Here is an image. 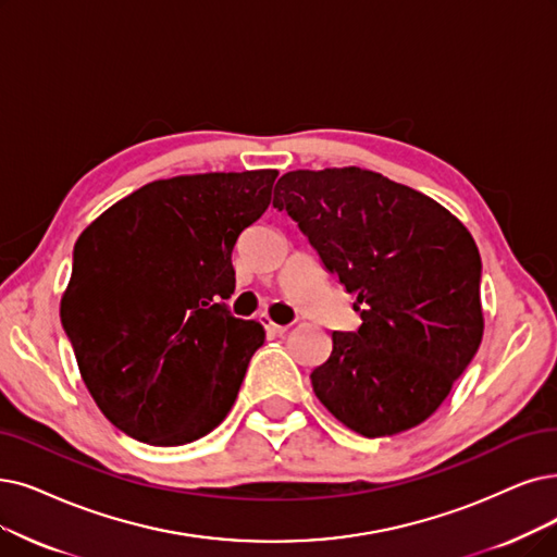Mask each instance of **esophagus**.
Returning <instances> with one entry per match:
<instances>
[{"label":"esophagus","mask_w":557,"mask_h":557,"mask_svg":"<svg viewBox=\"0 0 557 557\" xmlns=\"http://www.w3.org/2000/svg\"><path fill=\"white\" fill-rule=\"evenodd\" d=\"M258 320H260V324H262L267 331H272V333H285V331H287L285 324H276L267 313H262Z\"/></svg>","instance_id":"esophagus-1"}]
</instances>
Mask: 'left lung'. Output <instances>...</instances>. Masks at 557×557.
Returning <instances> with one entry per match:
<instances>
[{
  "label": "left lung",
  "instance_id": "left-lung-1",
  "mask_svg": "<svg viewBox=\"0 0 557 557\" xmlns=\"http://www.w3.org/2000/svg\"><path fill=\"white\" fill-rule=\"evenodd\" d=\"M274 194L361 315L356 331L331 333L329 359L310 372L318 399L368 438L420 425L482 343L469 228L434 198L359 166L290 171Z\"/></svg>",
  "mask_w": 557,
  "mask_h": 557
}]
</instances>
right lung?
<instances>
[{
    "label": "right lung",
    "mask_w": 557,
    "mask_h": 557,
    "mask_svg": "<svg viewBox=\"0 0 557 557\" xmlns=\"http://www.w3.org/2000/svg\"><path fill=\"white\" fill-rule=\"evenodd\" d=\"M276 169L154 181L79 235L61 322L104 418L148 446H185L233 409L264 331L221 299L239 233L272 203Z\"/></svg>",
    "instance_id": "1"
}]
</instances>
